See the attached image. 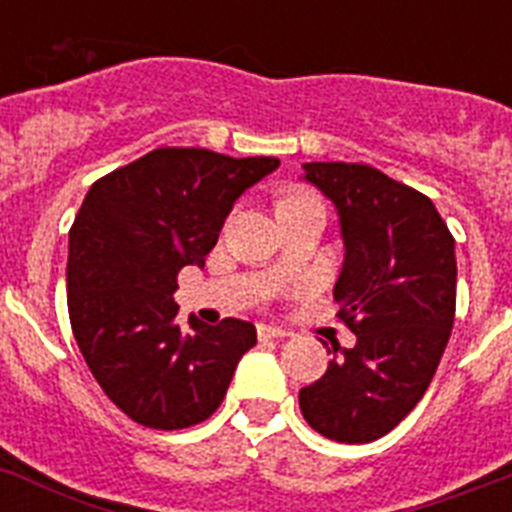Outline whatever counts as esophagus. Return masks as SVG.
<instances>
[{"label": "esophagus", "instance_id": "34e87169", "mask_svg": "<svg viewBox=\"0 0 512 512\" xmlns=\"http://www.w3.org/2000/svg\"><path fill=\"white\" fill-rule=\"evenodd\" d=\"M257 337H260V340H281V337H288V332L278 330V327H268V324H260V327H257Z\"/></svg>", "mask_w": 512, "mask_h": 512}]
</instances>
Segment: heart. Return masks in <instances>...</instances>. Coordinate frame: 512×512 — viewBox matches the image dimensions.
<instances>
[{"instance_id": "b5f03b06", "label": "heart", "mask_w": 512, "mask_h": 512, "mask_svg": "<svg viewBox=\"0 0 512 512\" xmlns=\"http://www.w3.org/2000/svg\"><path fill=\"white\" fill-rule=\"evenodd\" d=\"M311 198H314V195H309V193H291V195H286V198H283L281 206H296V203L311 201ZM281 206H278V208H281Z\"/></svg>"}]
</instances>
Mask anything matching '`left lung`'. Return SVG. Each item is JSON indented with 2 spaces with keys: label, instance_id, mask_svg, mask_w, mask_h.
Listing matches in <instances>:
<instances>
[{
  "label": "left lung",
  "instance_id": "8db88e82",
  "mask_svg": "<svg viewBox=\"0 0 512 512\" xmlns=\"http://www.w3.org/2000/svg\"><path fill=\"white\" fill-rule=\"evenodd\" d=\"M304 172L340 213L337 317L355 345H332L299 407L324 438L371 443L415 410L441 363L456 314L453 237L428 195L376 167L306 162Z\"/></svg>",
  "mask_w": 512,
  "mask_h": 512
}]
</instances>
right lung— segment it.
Here are the masks:
<instances>
[{"label":"right lung","instance_id":"obj_1","mask_svg":"<svg viewBox=\"0 0 512 512\" xmlns=\"http://www.w3.org/2000/svg\"><path fill=\"white\" fill-rule=\"evenodd\" d=\"M278 164L162 146L84 198L69 231L71 332L110 402L144 428L208 420L257 342L242 319L182 327L172 293L185 265H206L234 201Z\"/></svg>","mask_w":512,"mask_h":512}]
</instances>
